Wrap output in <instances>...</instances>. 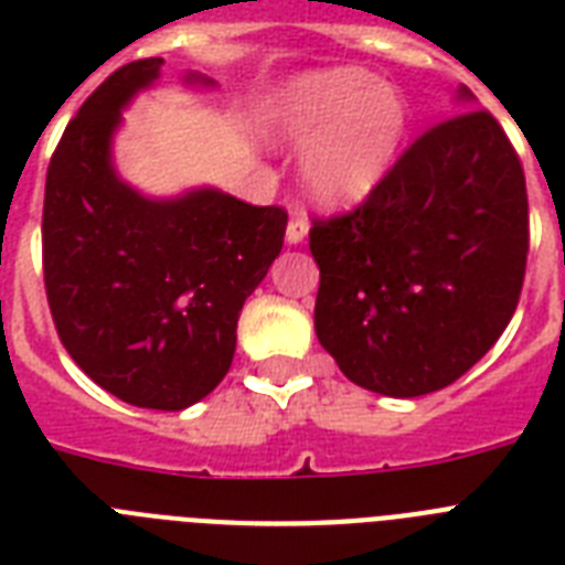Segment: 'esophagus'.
I'll list each match as a JSON object with an SVG mask.
<instances>
[{"instance_id":"obj_1","label":"esophagus","mask_w":565,"mask_h":565,"mask_svg":"<svg viewBox=\"0 0 565 565\" xmlns=\"http://www.w3.org/2000/svg\"><path fill=\"white\" fill-rule=\"evenodd\" d=\"M308 220L305 216H292L290 225H287V246H299L308 237Z\"/></svg>"}]
</instances>
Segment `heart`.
Instances as JSON below:
<instances>
[{
  "instance_id": "obj_1",
  "label": "heart",
  "mask_w": 565,
  "mask_h": 565,
  "mask_svg": "<svg viewBox=\"0 0 565 565\" xmlns=\"http://www.w3.org/2000/svg\"><path fill=\"white\" fill-rule=\"evenodd\" d=\"M407 102L375 75L337 66L308 73L284 90L275 110L278 143L305 152L301 175L326 211H349L393 172L407 135Z\"/></svg>"
}]
</instances>
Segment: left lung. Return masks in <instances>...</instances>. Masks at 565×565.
I'll list each match as a JSON object with an SVG mask.
<instances>
[{
  "instance_id": "8db88e82",
  "label": "left lung",
  "mask_w": 565,
  "mask_h": 565,
  "mask_svg": "<svg viewBox=\"0 0 565 565\" xmlns=\"http://www.w3.org/2000/svg\"><path fill=\"white\" fill-rule=\"evenodd\" d=\"M439 122L349 216L313 222V326L352 384L390 398L437 393L490 352L516 310L527 260L525 172L475 110Z\"/></svg>"
}]
</instances>
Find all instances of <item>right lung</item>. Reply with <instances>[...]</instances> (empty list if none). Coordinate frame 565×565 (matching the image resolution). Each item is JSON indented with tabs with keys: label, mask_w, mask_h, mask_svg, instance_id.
<instances>
[{
	"label": "right lung",
	"mask_w": 565,
	"mask_h": 565,
	"mask_svg": "<svg viewBox=\"0 0 565 565\" xmlns=\"http://www.w3.org/2000/svg\"><path fill=\"white\" fill-rule=\"evenodd\" d=\"M161 66L117 70L66 126L46 172L43 275L61 343L102 390L184 411L231 370L239 310L281 255L287 213L220 188L149 195L119 175L122 110ZM184 87L216 82L188 70Z\"/></svg>",
	"instance_id": "1"
}]
</instances>
